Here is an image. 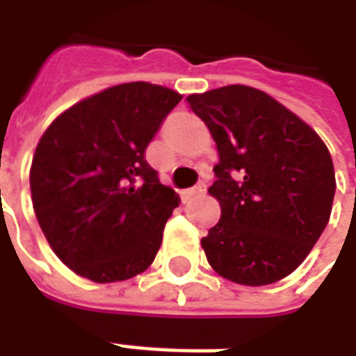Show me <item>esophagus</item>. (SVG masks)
Returning a JSON list of instances; mask_svg holds the SVG:
<instances>
[{
  "label": "esophagus",
  "instance_id": "obj_1",
  "mask_svg": "<svg viewBox=\"0 0 356 356\" xmlns=\"http://www.w3.org/2000/svg\"><path fill=\"white\" fill-rule=\"evenodd\" d=\"M205 194V184H200V186H195V188H190L186 190L183 194L184 200H190V197H194V195H201Z\"/></svg>",
  "mask_w": 356,
  "mask_h": 356
}]
</instances>
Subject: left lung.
I'll return each mask as SVG.
<instances>
[{
  "instance_id": "8db88e82",
  "label": "left lung",
  "mask_w": 356,
  "mask_h": 356,
  "mask_svg": "<svg viewBox=\"0 0 356 356\" xmlns=\"http://www.w3.org/2000/svg\"><path fill=\"white\" fill-rule=\"evenodd\" d=\"M216 142L209 194L222 218L201 245L223 279L264 286L298 268L329 223L331 153L314 129L266 92L229 85L186 97Z\"/></svg>"
}]
</instances>
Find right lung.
Returning a JSON list of instances; mask_svg holds the SVG:
<instances>
[{"instance_id":"obj_1","label":"right lung","mask_w":356,"mask_h":356,"mask_svg":"<svg viewBox=\"0 0 356 356\" xmlns=\"http://www.w3.org/2000/svg\"><path fill=\"white\" fill-rule=\"evenodd\" d=\"M183 99L144 81L97 92L42 134L31 164L33 209L58 259L94 282L145 271L179 195L145 161L164 118Z\"/></svg>"}]
</instances>
